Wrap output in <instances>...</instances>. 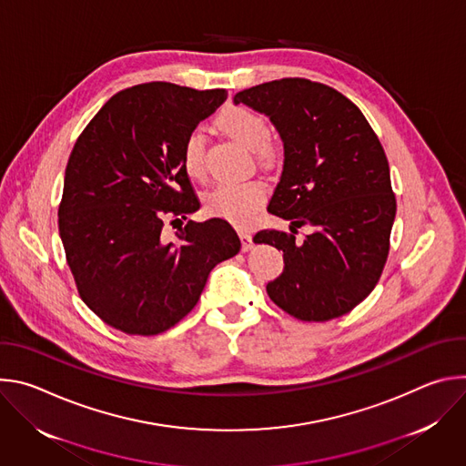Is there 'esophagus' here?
I'll use <instances>...</instances> for the list:
<instances>
[{
  "mask_svg": "<svg viewBox=\"0 0 466 466\" xmlns=\"http://www.w3.org/2000/svg\"><path fill=\"white\" fill-rule=\"evenodd\" d=\"M239 238H241V250H243V252L250 250V248H252V236H250V232L239 230Z\"/></svg>",
  "mask_w": 466,
  "mask_h": 466,
  "instance_id": "obj_1",
  "label": "esophagus"
}]
</instances>
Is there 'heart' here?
I'll return each instance as SVG.
<instances>
[{
	"instance_id": "1",
	"label": "heart",
	"mask_w": 466,
	"mask_h": 466,
	"mask_svg": "<svg viewBox=\"0 0 466 466\" xmlns=\"http://www.w3.org/2000/svg\"><path fill=\"white\" fill-rule=\"evenodd\" d=\"M216 125L221 132L248 151H259L269 140V127L258 112L232 105L219 112ZM182 164L191 178L205 175V146L198 132H189L182 147ZM268 201V189L258 180L228 182L216 186L207 195V212L225 219L236 227H247L254 221L261 207Z\"/></svg>"
}]
</instances>
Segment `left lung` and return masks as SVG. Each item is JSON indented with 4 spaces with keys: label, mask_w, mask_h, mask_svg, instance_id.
I'll return each instance as SVG.
<instances>
[{
    "label": "left lung",
    "mask_w": 466,
    "mask_h": 466,
    "mask_svg": "<svg viewBox=\"0 0 466 466\" xmlns=\"http://www.w3.org/2000/svg\"><path fill=\"white\" fill-rule=\"evenodd\" d=\"M234 103L265 114L284 144V167L268 212L291 234L261 230L254 243L284 252L268 295L300 320H329L363 302L389 254L396 198L383 147L361 110L338 90L308 79L263 83ZM316 232L294 243V228Z\"/></svg>",
    "instance_id": "left-lung-1"
}]
</instances>
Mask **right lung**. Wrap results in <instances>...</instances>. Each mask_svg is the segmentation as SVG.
<instances>
[{"instance_id":"obj_1","label":"right lung","mask_w":466,"mask_h":466,"mask_svg":"<svg viewBox=\"0 0 466 466\" xmlns=\"http://www.w3.org/2000/svg\"><path fill=\"white\" fill-rule=\"evenodd\" d=\"M227 99L225 90L146 83L112 96L66 166L58 232L83 302L130 336H157L184 319L210 271L241 241L219 218L187 221L177 239L164 221L197 212L182 164L189 132ZM182 223V221H180Z\"/></svg>"}]
</instances>
